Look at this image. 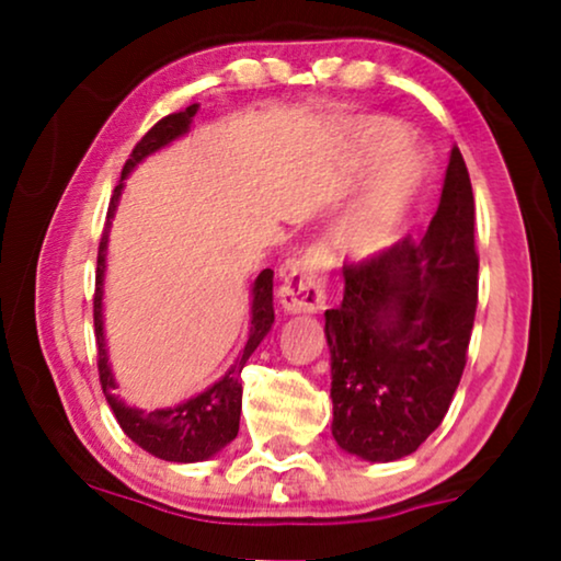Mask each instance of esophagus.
Here are the masks:
<instances>
[{
	"label": "esophagus",
	"instance_id": "obj_1",
	"mask_svg": "<svg viewBox=\"0 0 561 561\" xmlns=\"http://www.w3.org/2000/svg\"><path fill=\"white\" fill-rule=\"evenodd\" d=\"M329 255L324 248H309L296 263H290L280 283V306L290 313H317L327 306Z\"/></svg>",
	"mask_w": 561,
	"mask_h": 561
}]
</instances>
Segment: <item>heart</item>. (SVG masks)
Segmentation results:
<instances>
[{
    "label": "heart",
    "mask_w": 561,
    "mask_h": 561,
    "mask_svg": "<svg viewBox=\"0 0 561 561\" xmlns=\"http://www.w3.org/2000/svg\"><path fill=\"white\" fill-rule=\"evenodd\" d=\"M352 137L363 165L390 158L342 227V248L352 257H373L398 240L411 206L426 188L432 160L424 150L403 148L411 135L396 119L367 117Z\"/></svg>",
    "instance_id": "b5f03b06"
}]
</instances>
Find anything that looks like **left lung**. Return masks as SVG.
<instances>
[{"mask_svg": "<svg viewBox=\"0 0 561 561\" xmlns=\"http://www.w3.org/2000/svg\"><path fill=\"white\" fill-rule=\"evenodd\" d=\"M474 306V196L455 145L424 237L344 265L342 304L324 313L332 434L344 451L393 462L426 442L462 378Z\"/></svg>", "mask_w": 561, "mask_h": 561, "instance_id": "obj_1", "label": "left lung"}]
</instances>
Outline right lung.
<instances>
[{
	"mask_svg": "<svg viewBox=\"0 0 561 561\" xmlns=\"http://www.w3.org/2000/svg\"><path fill=\"white\" fill-rule=\"evenodd\" d=\"M198 112V104L186 106L183 112L168 114L152 125L140 142L135 145L133 156L127 158L125 168H122V181L114 188L110 209H106V225L102 232V242H99V257H96V294H94V334H96V357H99V382L106 396V403L117 419L129 439L137 447L150 451L152 457L165 459V462H204L225 449L229 442L240 432V413H242V380L240 373L248 365L252 352L263 342V336L271 332L275 311H273V271L265 267L255 278L252 286V319H250V334L244 342V350L234 365L229 367L225 378H219L214 386H209L204 393H198L188 401H183L173 409H156L145 413L140 409H129L119 396H114V382L110 357H106V342H104V317H102V298H104V271H106V242H110V227L112 217L117 211L122 188H125V179L142 163L145 158L158 152L165 145L179 140L181 135L188 133L194 114Z\"/></svg>",
	"mask_w": 561,
	"mask_h": 561,
	"instance_id": "1",
	"label": "right lung"
}]
</instances>
